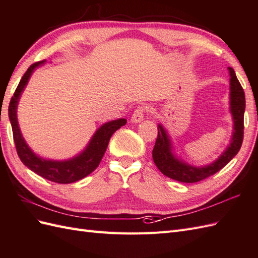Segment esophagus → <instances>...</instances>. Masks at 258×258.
<instances>
[{"mask_svg":"<svg viewBox=\"0 0 258 258\" xmlns=\"http://www.w3.org/2000/svg\"><path fill=\"white\" fill-rule=\"evenodd\" d=\"M143 117H144V107H138L134 111L133 116H131V122L139 123L143 120Z\"/></svg>","mask_w":258,"mask_h":258,"instance_id":"obj_1","label":"esophagus"}]
</instances>
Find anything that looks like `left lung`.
I'll use <instances>...</instances> for the list:
<instances>
[{
  "label": "left lung",
  "mask_w": 258,
  "mask_h": 258,
  "mask_svg": "<svg viewBox=\"0 0 258 258\" xmlns=\"http://www.w3.org/2000/svg\"><path fill=\"white\" fill-rule=\"evenodd\" d=\"M229 81V111L233 121L229 146L218 156V159L206 165L196 166L186 162L176 153L172 137L162 123L158 124V138L152 151V158L156 167L165 176L181 181V183H196L216 174L234 158L241 149L243 142L245 95L235 72L228 68Z\"/></svg>",
  "instance_id": "1"
}]
</instances>
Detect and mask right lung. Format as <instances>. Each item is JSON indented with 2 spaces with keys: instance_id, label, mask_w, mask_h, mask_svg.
Here are the masks:
<instances>
[{
  "instance_id": "right-lung-1",
  "label": "right lung",
  "mask_w": 258,
  "mask_h": 258,
  "mask_svg": "<svg viewBox=\"0 0 258 258\" xmlns=\"http://www.w3.org/2000/svg\"><path fill=\"white\" fill-rule=\"evenodd\" d=\"M46 63V60L36 62L28 68L18 84L17 89L12 97L9 106V118L13 130L14 142L17 150V154L25 166L33 171L39 176L48 180L59 184H70L78 181L90 175L95 169L107 149L108 142L111 136L119 128L127 123V119L119 118L116 120L105 122L94 133L86 147L80 153L75 154L70 159L66 160H52L42 158L39 154L35 153L29 148L26 140L24 139L17 119V107L25 87L28 84L30 77L33 75L37 68Z\"/></svg>"
}]
</instances>
